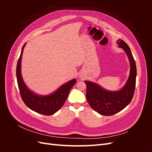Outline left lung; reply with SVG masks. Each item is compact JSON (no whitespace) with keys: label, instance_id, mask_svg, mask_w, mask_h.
Returning <instances> with one entry per match:
<instances>
[{"label":"left lung","instance_id":"obj_1","mask_svg":"<svg viewBox=\"0 0 152 152\" xmlns=\"http://www.w3.org/2000/svg\"><path fill=\"white\" fill-rule=\"evenodd\" d=\"M117 43L125 50L130 61V75L125 86L120 91H108L93 82L85 81L87 102L95 111L104 116L113 115L126 108L131 102L135 90L137 72L134 59L124 40L118 39Z\"/></svg>","mask_w":152,"mask_h":152}]
</instances>
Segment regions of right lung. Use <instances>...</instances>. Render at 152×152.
Wrapping results in <instances>:
<instances>
[{"label": "right lung", "instance_id": "1", "mask_svg": "<svg viewBox=\"0 0 152 152\" xmlns=\"http://www.w3.org/2000/svg\"><path fill=\"white\" fill-rule=\"evenodd\" d=\"M25 44L26 43L22 48L16 66L17 82L21 97L25 104L31 110L45 115H50L63 107L67 99L69 92L76 83V80L73 79L69 81L50 95L43 96L34 94L26 86L21 74V61Z\"/></svg>", "mask_w": 152, "mask_h": 152}]
</instances>
